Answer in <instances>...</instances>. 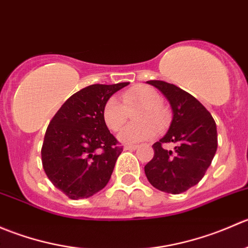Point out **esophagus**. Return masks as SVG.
<instances>
[{
    "label": "esophagus",
    "mask_w": 248,
    "mask_h": 248,
    "mask_svg": "<svg viewBox=\"0 0 248 248\" xmlns=\"http://www.w3.org/2000/svg\"><path fill=\"white\" fill-rule=\"evenodd\" d=\"M139 149L138 145H126V146L124 147V150H128V151H134V150Z\"/></svg>",
    "instance_id": "esophagus-1"
}]
</instances>
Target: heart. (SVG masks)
<instances>
[{
    "label": "heart",
    "mask_w": 248,
    "mask_h": 248,
    "mask_svg": "<svg viewBox=\"0 0 248 248\" xmlns=\"http://www.w3.org/2000/svg\"><path fill=\"white\" fill-rule=\"evenodd\" d=\"M121 101L116 97H111L106 102L102 111L104 124L110 131H119L127 119V109L134 104L144 106L139 112L138 120L140 124H126L120 131L117 138L124 144H138L154 138L159 129H163L168 124V115L162 108V97L158 92L150 86H139L128 90L122 94ZM159 126H157L156 124Z\"/></svg>",
    "instance_id": "1"
}]
</instances>
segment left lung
Wrapping results in <instances>:
<instances>
[{
	"mask_svg": "<svg viewBox=\"0 0 248 248\" xmlns=\"http://www.w3.org/2000/svg\"><path fill=\"white\" fill-rule=\"evenodd\" d=\"M146 82L168 99L172 120L166 136L152 145L155 156L145 166V175L159 191L182 193L201 181L214 159L217 150L216 122L188 92L162 80ZM166 142H174V152L164 149Z\"/></svg>",
	"mask_w": 248,
	"mask_h": 248,
	"instance_id": "obj_1",
	"label": "left lung"
}]
</instances>
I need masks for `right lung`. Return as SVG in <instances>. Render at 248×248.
Masks as SVG:
<instances>
[{
  "label": "right lung",
  "mask_w": 248,
  "mask_h": 248,
  "mask_svg": "<svg viewBox=\"0 0 248 248\" xmlns=\"http://www.w3.org/2000/svg\"><path fill=\"white\" fill-rule=\"evenodd\" d=\"M128 84L84 87L50 121L42 163L47 179L68 198H89L109 182L122 147L104 124L102 111L110 97Z\"/></svg>",
  "instance_id": "add662e5"
}]
</instances>
